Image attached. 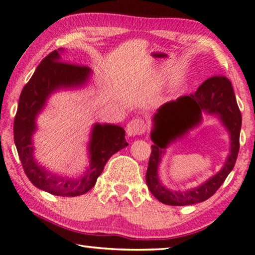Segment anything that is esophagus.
<instances>
[{
  "label": "esophagus",
  "instance_id": "esophagus-1",
  "mask_svg": "<svg viewBox=\"0 0 255 255\" xmlns=\"http://www.w3.org/2000/svg\"><path fill=\"white\" fill-rule=\"evenodd\" d=\"M146 130V125L142 119H134L127 125V134L128 136L142 135Z\"/></svg>",
  "mask_w": 255,
  "mask_h": 255
}]
</instances>
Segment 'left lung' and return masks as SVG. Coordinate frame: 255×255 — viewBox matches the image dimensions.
<instances>
[{"label":"left lung","instance_id":"8db88e82","mask_svg":"<svg viewBox=\"0 0 255 255\" xmlns=\"http://www.w3.org/2000/svg\"><path fill=\"white\" fill-rule=\"evenodd\" d=\"M203 112L216 114L231 132V153L223 169L199 187L185 193L170 192L158 181L157 166L168 144L180 138L201 121ZM151 139L154 144L146 170V184L155 198L170 206L201 203L212 197L233 170L239 152L242 115L231 82L225 77H212L203 82L196 93L167 102L153 117Z\"/></svg>","mask_w":255,"mask_h":255}]
</instances>
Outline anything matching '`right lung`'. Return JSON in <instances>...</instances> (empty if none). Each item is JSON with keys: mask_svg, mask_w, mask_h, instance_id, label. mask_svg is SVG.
<instances>
[{"mask_svg": "<svg viewBox=\"0 0 255 255\" xmlns=\"http://www.w3.org/2000/svg\"><path fill=\"white\" fill-rule=\"evenodd\" d=\"M64 49L44 57L26 83L19 97L13 123V138L22 168L28 180L43 191L62 197H75L88 192L96 183L110 158L128 145L124 128L116 125L96 124L89 142L90 164L80 178L60 177L37 164L33 155L32 136L36 129L35 118L43 109L49 95L59 88L85 85L91 70L88 66L63 62Z\"/></svg>", "mask_w": 255, "mask_h": 255, "instance_id": "right-lung-1", "label": "right lung"}]
</instances>
